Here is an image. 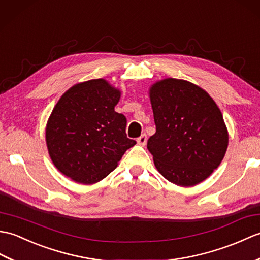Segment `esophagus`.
Wrapping results in <instances>:
<instances>
[{
  "instance_id": "34e87169",
  "label": "esophagus",
  "mask_w": 260,
  "mask_h": 260,
  "mask_svg": "<svg viewBox=\"0 0 260 260\" xmlns=\"http://www.w3.org/2000/svg\"><path fill=\"white\" fill-rule=\"evenodd\" d=\"M137 142H138V145H140V146H146V143H147V136H146V135H142L141 137L138 138Z\"/></svg>"
}]
</instances>
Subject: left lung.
Wrapping results in <instances>:
<instances>
[{
    "mask_svg": "<svg viewBox=\"0 0 260 260\" xmlns=\"http://www.w3.org/2000/svg\"><path fill=\"white\" fill-rule=\"evenodd\" d=\"M155 134L147 148L167 180L192 187L208 178L226 154L228 130L208 92L186 80L167 78L149 89Z\"/></svg>",
    "mask_w": 260,
    "mask_h": 260,
    "instance_id": "obj_1",
    "label": "left lung"
}]
</instances>
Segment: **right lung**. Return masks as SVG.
Wrapping results in <instances>:
<instances>
[{
	"label": "right lung",
	"mask_w": 260,
	"mask_h": 260,
	"mask_svg": "<svg viewBox=\"0 0 260 260\" xmlns=\"http://www.w3.org/2000/svg\"><path fill=\"white\" fill-rule=\"evenodd\" d=\"M121 91L105 79L67 90L52 110L45 141L55 168L73 181L92 184L117 168L135 140L126 138V119L114 111Z\"/></svg>",
	"instance_id": "right-lung-1"
}]
</instances>
